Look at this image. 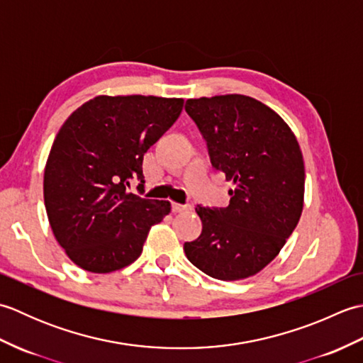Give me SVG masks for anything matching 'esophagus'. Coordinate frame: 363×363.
I'll use <instances>...</instances> for the list:
<instances>
[{"label":"esophagus","instance_id":"34e87169","mask_svg":"<svg viewBox=\"0 0 363 363\" xmlns=\"http://www.w3.org/2000/svg\"><path fill=\"white\" fill-rule=\"evenodd\" d=\"M191 207L187 206V204H179V203H173V212H186V211H190Z\"/></svg>","mask_w":363,"mask_h":363}]
</instances>
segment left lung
<instances>
[{
    "label": "left lung",
    "mask_w": 363,
    "mask_h": 363,
    "mask_svg": "<svg viewBox=\"0 0 363 363\" xmlns=\"http://www.w3.org/2000/svg\"><path fill=\"white\" fill-rule=\"evenodd\" d=\"M212 165L234 184L223 209L196 206L203 233L184 243L187 259L220 281H240L272 262L295 230L304 206V160L295 134L251 96L190 98Z\"/></svg>",
    "instance_id": "8db88e82"
}]
</instances>
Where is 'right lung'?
I'll return each instance as SVG.
<instances>
[{"instance_id":"obj_1","label":"right lung","mask_w":363,"mask_h":363,"mask_svg":"<svg viewBox=\"0 0 363 363\" xmlns=\"http://www.w3.org/2000/svg\"><path fill=\"white\" fill-rule=\"evenodd\" d=\"M182 98L99 95L78 107L54 138L43 174L50 226L73 264L112 273L140 257L169 201L128 191L143 187V156L179 117Z\"/></svg>"}]
</instances>
